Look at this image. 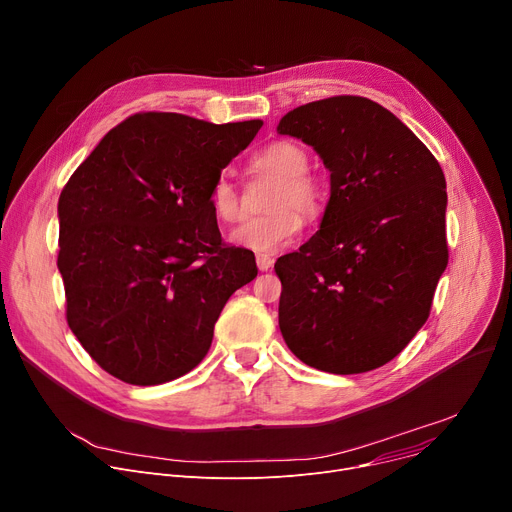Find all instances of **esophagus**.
<instances>
[{
	"label": "esophagus",
	"mask_w": 512,
	"mask_h": 512,
	"mask_svg": "<svg viewBox=\"0 0 512 512\" xmlns=\"http://www.w3.org/2000/svg\"><path fill=\"white\" fill-rule=\"evenodd\" d=\"M256 264H258V268L264 272V270H270V268H272L274 260H272V256H268V254H258V256H256Z\"/></svg>",
	"instance_id": "esophagus-1"
}]
</instances>
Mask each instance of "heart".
Returning <instances> with one entry per match:
<instances>
[{
  "label": "heart",
  "instance_id": "obj_1",
  "mask_svg": "<svg viewBox=\"0 0 512 512\" xmlns=\"http://www.w3.org/2000/svg\"><path fill=\"white\" fill-rule=\"evenodd\" d=\"M254 170L277 178L266 203L270 213L254 217L231 231V242L258 254H274L287 248L303 227L301 213L316 217L324 209V186L309 174L305 151L291 141H274L252 157ZM209 203L215 217L223 223H238L244 217V205L238 188L221 174L215 178Z\"/></svg>",
  "mask_w": 512,
  "mask_h": 512
}]
</instances>
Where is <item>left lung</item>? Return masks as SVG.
<instances>
[{
	"instance_id": "obj_1",
	"label": "left lung",
	"mask_w": 512,
	"mask_h": 512,
	"mask_svg": "<svg viewBox=\"0 0 512 512\" xmlns=\"http://www.w3.org/2000/svg\"><path fill=\"white\" fill-rule=\"evenodd\" d=\"M277 131L330 170L320 229L274 264L281 334L313 369L373 371L428 320L449 260L445 174L396 114L363 96L293 108Z\"/></svg>"
}]
</instances>
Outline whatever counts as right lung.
Returning <instances> with one entry per match:
<instances>
[{"label": "right lung", "mask_w": 512, "mask_h": 512, "mask_svg": "<svg viewBox=\"0 0 512 512\" xmlns=\"http://www.w3.org/2000/svg\"><path fill=\"white\" fill-rule=\"evenodd\" d=\"M260 127L139 112L61 190L67 324L112 377L160 385L192 371L227 299L256 279L254 254L221 240L209 192Z\"/></svg>", "instance_id": "1"}]
</instances>
